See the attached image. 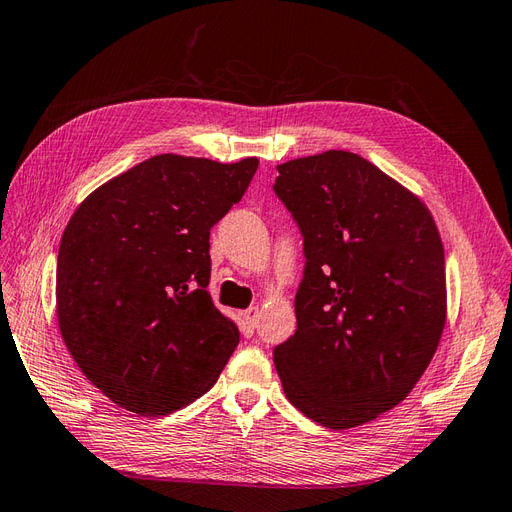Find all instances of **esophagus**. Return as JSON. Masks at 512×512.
Segmentation results:
<instances>
[{
  "label": "esophagus",
  "mask_w": 512,
  "mask_h": 512,
  "mask_svg": "<svg viewBox=\"0 0 512 512\" xmlns=\"http://www.w3.org/2000/svg\"><path fill=\"white\" fill-rule=\"evenodd\" d=\"M243 316V320H245V324L247 327H256V322H258V307H250V309H245V312L241 314Z\"/></svg>",
  "instance_id": "obj_1"
}]
</instances>
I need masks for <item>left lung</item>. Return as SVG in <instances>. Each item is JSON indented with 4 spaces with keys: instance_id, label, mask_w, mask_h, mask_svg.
<instances>
[{
    "instance_id": "left-lung-1",
    "label": "left lung",
    "mask_w": 512,
    "mask_h": 512,
    "mask_svg": "<svg viewBox=\"0 0 512 512\" xmlns=\"http://www.w3.org/2000/svg\"><path fill=\"white\" fill-rule=\"evenodd\" d=\"M273 190L303 235L297 331L273 363L294 408L329 429L404 401L446 322L444 247L423 200L350 151L277 166Z\"/></svg>"
}]
</instances>
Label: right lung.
I'll list each match as a JSON object with an SVG mask.
<instances>
[{
	"label": "right lung",
	"mask_w": 512,
	"mask_h": 512,
	"mask_svg": "<svg viewBox=\"0 0 512 512\" xmlns=\"http://www.w3.org/2000/svg\"><path fill=\"white\" fill-rule=\"evenodd\" d=\"M256 158L153 156L91 192L57 256V320L87 380L117 406L164 416L205 395L239 344L213 305L209 230Z\"/></svg>",
	"instance_id": "add662e5"
}]
</instances>
